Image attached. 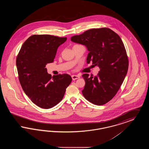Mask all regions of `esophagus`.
Returning a JSON list of instances; mask_svg holds the SVG:
<instances>
[{
    "label": "esophagus",
    "instance_id": "34e87169",
    "mask_svg": "<svg viewBox=\"0 0 149 149\" xmlns=\"http://www.w3.org/2000/svg\"><path fill=\"white\" fill-rule=\"evenodd\" d=\"M71 78H72L73 80H75L76 79H79L80 77L79 75H71Z\"/></svg>",
    "mask_w": 149,
    "mask_h": 149
}]
</instances>
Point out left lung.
I'll list each match as a JSON object with an SVG mask.
<instances>
[{"instance_id":"1","label":"left lung","mask_w":149,"mask_h":149,"mask_svg":"<svg viewBox=\"0 0 149 149\" xmlns=\"http://www.w3.org/2000/svg\"><path fill=\"white\" fill-rule=\"evenodd\" d=\"M71 41L85 46L89 51L86 63L100 68L97 76L82 75L83 96L94 104H106L115 96L127 72V55L120 37L111 29H94L72 36Z\"/></svg>"}]
</instances>
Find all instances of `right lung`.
Instances as JSON below:
<instances>
[{"mask_svg": "<svg viewBox=\"0 0 149 149\" xmlns=\"http://www.w3.org/2000/svg\"><path fill=\"white\" fill-rule=\"evenodd\" d=\"M66 40V37L48 35L31 36L23 44L17 57L22 88L32 102L42 108L57 104L72 81L66 74L51 77L45 68L54 61L58 47Z\"/></svg>", "mask_w": 149, "mask_h": 149, "instance_id": "1", "label": "right lung"}]
</instances>
